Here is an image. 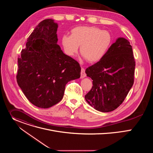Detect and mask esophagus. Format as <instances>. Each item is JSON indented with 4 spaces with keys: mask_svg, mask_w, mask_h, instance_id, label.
Masks as SVG:
<instances>
[{
    "mask_svg": "<svg viewBox=\"0 0 153 153\" xmlns=\"http://www.w3.org/2000/svg\"><path fill=\"white\" fill-rule=\"evenodd\" d=\"M85 77H86V74L85 73V69L82 68V69H81V73H80V78L83 79V78H84Z\"/></svg>",
    "mask_w": 153,
    "mask_h": 153,
    "instance_id": "obj_1",
    "label": "esophagus"
}]
</instances>
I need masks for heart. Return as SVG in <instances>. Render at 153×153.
Here are the masks:
<instances>
[{"label": "heart", "mask_w": 153, "mask_h": 153, "mask_svg": "<svg viewBox=\"0 0 153 153\" xmlns=\"http://www.w3.org/2000/svg\"><path fill=\"white\" fill-rule=\"evenodd\" d=\"M61 43L68 57H73L80 47L83 57L94 63L104 57L111 45L112 36L108 31L97 27L80 26L71 30V36H63Z\"/></svg>", "instance_id": "b5f03b06"}]
</instances>
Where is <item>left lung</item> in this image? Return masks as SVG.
I'll list each match as a JSON object with an SVG mask.
<instances>
[{"label": "left lung", "instance_id": "left-lung-1", "mask_svg": "<svg viewBox=\"0 0 153 153\" xmlns=\"http://www.w3.org/2000/svg\"><path fill=\"white\" fill-rule=\"evenodd\" d=\"M135 60L129 42L119 37L104 57L87 68L86 76L93 80L85 100L95 110L112 111L125 100L134 83Z\"/></svg>", "mask_w": 153, "mask_h": 153}]
</instances>
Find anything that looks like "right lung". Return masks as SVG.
Instances as JSON below:
<instances>
[{
  "mask_svg": "<svg viewBox=\"0 0 153 153\" xmlns=\"http://www.w3.org/2000/svg\"><path fill=\"white\" fill-rule=\"evenodd\" d=\"M57 28L53 19L40 22L18 58V85L28 100L41 108L59 103L66 84L80 77L79 63L57 45Z\"/></svg>",
  "mask_w": 153,
  "mask_h": 153,
  "instance_id": "obj_1",
  "label": "right lung"
}]
</instances>
